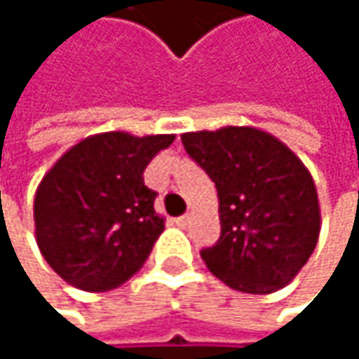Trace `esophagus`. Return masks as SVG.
I'll return each instance as SVG.
<instances>
[{
  "label": "esophagus",
  "instance_id": "1",
  "mask_svg": "<svg viewBox=\"0 0 359 359\" xmlns=\"http://www.w3.org/2000/svg\"><path fill=\"white\" fill-rule=\"evenodd\" d=\"M189 220H191V214H184V216L177 218V224H179L180 229H184V226L189 224Z\"/></svg>",
  "mask_w": 359,
  "mask_h": 359
}]
</instances>
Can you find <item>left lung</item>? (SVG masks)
Wrapping results in <instances>:
<instances>
[{"instance_id": "1", "label": "left lung", "mask_w": 359, "mask_h": 359, "mask_svg": "<svg viewBox=\"0 0 359 359\" xmlns=\"http://www.w3.org/2000/svg\"><path fill=\"white\" fill-rule=\"evenodd\" d=\"M180 139L218 191L220 239L201 251L208 270L241 293L266 295L289 285L320 235L318 193L306 164L255 126Z\"/></svg>"}]
</instances>
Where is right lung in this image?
I'll return each instance as SVG.
<instances>
[{
	"instance_id": "add662e5",
	"label": "right lung",
	"mask_w": 359,
	"mask_h": 359,
	"mask_svg": "<svg viewBox=\"0 0 359 359\" xmlns=\"http://www.w3.org/2000/svg\"><path fill=\"white\" fill-rule=\"evenodd\" d=\"M172 141L175 135L97 133L43 175L33 205L36 245L68 285L111 291L141 270L166 220L154 210L156 191L143 172Z\"/></svg>"
}]
</instances>
